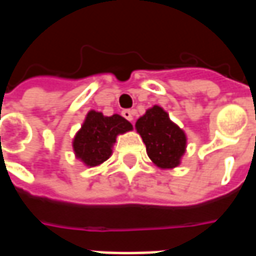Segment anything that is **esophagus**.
I'll return each instance as SVG.
<instances>
[{
  "instance_id": "34e87169",
  "label": "esophagus",
  "mask_w": 256,
  "mask_h": 256,
  "mask_svg": "<svg viewBox=\"0 0 256 256\" xmlns=\"http://www.w3.org/2000/svg\"><path fill=\"white\" fill-rule=\"evenodd\" d=\"M122 115H123V118H126L128 120H130V122H132V120H133L134 111L133 110H123Z\"/></svg>"
}]
</instances>
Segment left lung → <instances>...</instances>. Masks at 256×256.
I'll return each instance as SVG.
<instances>
[{
	"label": "left lung",
	"mask_w": 256,
	"mask_h": 256,
	"mask_svg": "<svg viewBox=\"0 0 256 256\" xmlns=\"http://www.w3.org/2000/svg\"><path fill=\"white\" fill-rule=\"evenodd\" d=\"M142 137L146 154L160 168L177 167L186 148V136L176 123L170 120L160 106H152L136 123Z\"/></svg>",
	"instance_id": "8db88e82"
}]
</instances>
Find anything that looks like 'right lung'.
I'll list each match as a JSON object with an SVG mask.
<instances>
[{
    "label": "right lung",
    "instance_id": "right-lung-1",
    "mask_svg": "<svg viewBox=\"0 0 256 256\" xmlns=\"http://www.w3.org/2000/svg\"><path fill=\"white\" fill-rule=\"evenodd\" d=\"M132 128V123L120 115L104 116L101 112L90 111L74 138V152L86 166H98L111 156L118 134Z\"/></svg>",
    "mask_w": 256,
    "mask_h": 256
}]
</instances>
